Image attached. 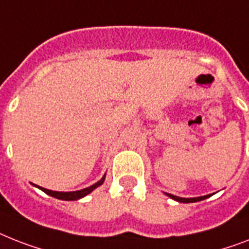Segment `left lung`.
<instances>
[{
  "label": "left lung",
  "mask_w": 249,
  "mask_h": 249,
  "mask_svg": "<svg viewBox=\"0 0 249 249\" xmlns=\"http://www.w3.org/2000/svg\"><path fill=\"white\" fill-rule=\"evenodd\" d=\"M170 198L175 199L178 202H183V203H189V202H198V201H202V199H205L207 198L209 196H203V197H197V198H181V197H177V196H173V195H167Z\"/></svg>",
  "instance_id": "8db88e82"
}]
</instances>
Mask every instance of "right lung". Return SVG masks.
I'll return each instance as SVG.
<instances>
[{
  "label": "right lung",
  "instance_id": "right-lung-1",
  "mask_svg": "<svg viewBox=\"0 0 249 249\" xmlns=\"http://www.w3.org/2000/svg\"><path fill=\"white\" fill-rule=\"evenodd\" d=\"M104 181H105V177L102 178L100 181H97L96 184L90 185V187L86 188V189H80V191H75V192H56V191H50V189H44V188L38 187V185L37 187L39 188L40 191H43L46 195L57 198V199H62V201H76V199H79V198H83L84 196L89 195L93 189H96L97 187H100L101 184L104 183Z\"/></svg>",
  "mask_w": 249,
  "mask_h": 249
}]
</instances>
